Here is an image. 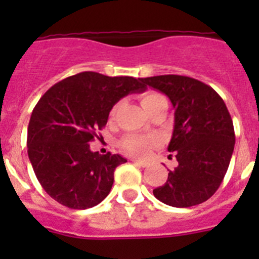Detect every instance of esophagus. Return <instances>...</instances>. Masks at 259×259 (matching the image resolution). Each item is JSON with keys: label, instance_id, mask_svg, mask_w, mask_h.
<instances>
[{"label": "esophagus", "instance_id": "1", "mask_svg": "<svg viewBox=\"0 0 259 259\" xmlns=\"http://www.w3.org/2000/svg\"><path fill=\"white\" fill-rule=\"evenodd\" d=\"M131 161L134 162V163L139 164V166H141V167H146V166H148V164H149L146 161H143V159H139V158H132Z\"/></svg>", "mask_w": 259, "mask_h": 259}]
</instances>
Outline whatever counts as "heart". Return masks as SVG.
Returning <instances> with one entry per match:
<instances>
[{
  "mask_svg": "<svg viewBox=\"0 0 259 259\" xmlns=\"http://www.w3.org/2000/svg\"><path fill=\"white\" fill-rule=\"evenodd\" d=\"M162 102H167L166 98L162 95L157 92H146L145 95L141 96V105L144 109L149 113L153 107L157 105L162 104ZM120 107V102H116L111 110H110V116L113 118L115 116L116 111ZM158 140L153 136H139V135H128L120 141V148L124 150L125 153L134 155H146L150 150L157 145Z\"/></svg>",
  "mask_w": 259,
  "mask_h": 259,
  "instance_id": "heart-1",
  "label": "heart"
}]
</instances>
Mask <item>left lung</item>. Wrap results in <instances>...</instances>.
I'll use <instances>...</instances> for the list:
<instances>
[{
	"label": "left lung",
	"mask_w": 259,
	"mask_h": 259,
	"mask_svg": "<svg viewBox=\"0 0 259 259\" xmlns=\"http://www.w3.org/2000/svg\"><path fill=\"white\" fill-rule=\"evenodd\" d=\"M141 83L164 93L175 109L167 150L178 166L153 194L174 207L205 202L222 184L233 153L235 131L227 106L211 87L188 76L159 75Z\"/></svg>",
	"instance_id": "8db88e82"
}]
</instances>
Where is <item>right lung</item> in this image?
Wrapping results in <instances>:
<instances>
[{
  "mask_svg": "<svg viewBox=\"0 0 259 259\" xmlns=\"http://www.w3.org/2000/svg\"><path fill=\"white\" fill-rule=\"evenodd\" d=\"M145 89L140 79L85 71L61 80L40 98L29 119L27 148L36 178L50 197L77 210L106 198L114 171L127 159L92 152L89 143L120 98Z\"/></svg>",
  "mask_w": 259,
  "mask_h": 259,
  "instance_id": "right-lung-1",
  "label": "right lung"
}]
</instances>
